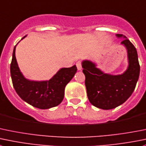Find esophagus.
Wrapping results in <instances>:
<instances>
[{"instance_id": "obj_1", "label": "esophagus", "mask_w": 146, "mask_h": 146, "mask_svg": "<svg viewBox=\"0 0 146 146\" xmlns=\"http://www.w3.org/2000/svg\"><path fill=\"white\" fill-rule=\"evenodd\" d=\"M76 66H77V68L78 70H80L82 69V64L80 61H78L76 63Z\"/></svg>"}]
</instances>
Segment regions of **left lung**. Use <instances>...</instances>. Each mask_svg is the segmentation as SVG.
Segmentation results:
<instances>
[{
	"label": "left lung",
	"mask_w": 146,
	"mask_h": 146,
	"mask_svg": "<svg viewBox=\"0 0 146 146\" xmlns=\"http://www.w3.org/2000/svg\"><path fill=\"white\" fill-rule=\"evenodd\" d=\"M116 36L123 38L121 43L125 46L128 52L129 64L123 74L113 76L105 73L90 60L82 62L89 101L103 110L115 108L125 103L132 95L139 78L140 65L136 48L122 34H117Z\"/></svg>",
	"instance_id": "8db88e82"
}]
</instances>
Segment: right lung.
Masks as SVG:
<instances>
[{"instance_id": "right-lung-1", "label": "right lung", "mask_w": 146, "mask_h": 146, "mask_svg": "<svg viewBox=\"0 0 146 146\" xmlns=\"http://www.w3.org/2000/svg\"><path fill=\"white\" fill-rule=\"evenodd\" d=\"M15 51V46L11 63V76L17 94L28 104L40 109H48L60 104L64 98L65 87L77 71L76 66L60 69L49 80L33 81L24 78L20 71Z\"/></svg>"}]
</instances>
